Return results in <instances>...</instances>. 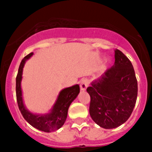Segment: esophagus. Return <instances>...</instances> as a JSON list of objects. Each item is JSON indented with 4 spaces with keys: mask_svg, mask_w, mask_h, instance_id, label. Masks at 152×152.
Segmentation results:
<instances>
[{
    "mask_svg": "<svg viewBox=\"0 0 152 152\" xmlns=\"http://www.w3.org/2000/svg\"><path fill=\"white\" fill-rule=\"evenodd\" d=\"M80 87L81 91H85L87 89V88L88 87V80H82L80 81Z\"/></svg>",
    "mask_w": 152,
    "mask_h": 152,
    "instance_id": "34e87169",
    "label": "esophagus"
}]
</instances>
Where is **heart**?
<instances>
[{
    "instance_id": "obj_1",
    "label": "heart",
    "mask_w": 152,
    "mask_h": 152,
    "mask_svg": "<svg viewBox=\"0 0 152 152\" xmlns=\"http://www.w3.org/2000/svg\"><path fill=\"white\" fill-rule=\"evenodd\" d=\"M106 62H108V61H107V60H106Z\"/></svg>"
}]
</instances>
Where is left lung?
I'll use <instances>...</instances> for the list:
<instances>
[{
    "instance_id": "left-lung-1",
    "label": "left lung",
    "mask_w": 152,
    "mask_h": 152,
    "mask_svg": "<svg viewBox=\"0 0 152 152\" xmlns=\"http://www.w3.org/2000/svg\"><path fill=\"white\" fill-rule=\"evenodd\" d=\"M114 53V64L87 88L91 97V117L106 129L118 127L129 118L138 91L131 61L119 50Z\"/></svg>"
}]
</instances>
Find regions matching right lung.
I'll use <instances>...</instances> for the list:
<instances>
[{
	"label": "right lung",
	"mask_w": 152,
	"mask_h": 152,
	"mask_svg": "<svg viewBox=\"0 0 152 152\" xmlns=\"http://www.w3.org/2000/svg\"><path fill=\"white\" fill-rule=\"evenodd\" d=\"M34 54L31 53L22 60L16 76V99L20 112L24 119L33 127L46 132H50L59 129L65 122L69 106L80 93L79 84L62 89L57 95V99L52 109L47 113H34L27 109L23 99L21 81L23 78V69L27 60Z\"/></svg>",
	"instance_id": "1"
}]
</instances>
